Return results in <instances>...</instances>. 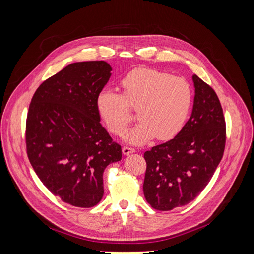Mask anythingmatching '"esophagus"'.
Here are the masks:
<instances>
[{
	"instance_id": "1",
	"label": "esophagus",
	"mask_w": 254,
	"mask_h": 254,
	"mask_svg": "<svg viewBox=\"0 0 254 254\" xmlns=\"http://www.w3.org/2000/svg\"><path fill=\"white\" fill-rule=\"evenodd\" d=\"M133 152H135L134 148L127 147V146H124V147H123V153H124L125 156H128V155H130V153H133Z\"/></svg>"
}]
</instances>
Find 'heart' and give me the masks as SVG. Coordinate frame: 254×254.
<instances>
[{"label": "heart", "instance_id": "b5f03b06", "mask_svg": "<svg viewBox=\"0 0 254 254\" xmlns=\"http://www.w3.org/2000/svg\"><path fill=\"white\" fill-rule=\"evenodd\" d=\"M123 95L103 89L96 96V109L107 128L121 134L132 115L128 104L137 112L140 122L123 134L133 145H143L153 137L171 140L183 128L190 113L193 91L181 77L155 68L140 67L121 80Z\"/></svg>", "mask_w": 254, "mask_h": 254}]
</instances>
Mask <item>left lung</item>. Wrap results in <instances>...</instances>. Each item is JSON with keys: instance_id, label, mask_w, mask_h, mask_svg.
I'll return each instance as SVG.
<instances>
[{"instance_id": "8db88e82", "label": "left lung", "mask_w": 254, "mask_h": 254, "mask_svg": "<svg viewBox=\"0 0 254 254\" xmlns=\"http://www.w3.org/2000/svg\"><path fill=\"white\" fill-rule=\"evenodd\" d=\"M190 118L171 141L146 151L143 184L147 202L159 211L186 205L210 182L224 155L226 121L215 91L193 75Z\"/></svg>"}]
</instances>
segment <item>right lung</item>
I'll use <instances>...</instances> for the list:
<instances>
[{
	"mask_svg": "<svg viewBox=\"0 0 254 254\" xmlns=\"http://www.w3.org/2000/svg\"><path fill=\"white\" fill-rule=\"evenodd\" d=\"M111 71L103 60L68 64L40 84L29 105V162L52 194L74 206L101 201L105 168L122 159L121 145L102 126L96 109Z\"/></svg>",
	"mask_w": 254,
	"mask_h": 254,
	"instance_id": "add662e5",
	"label": "right lung"
}]
</instances>
